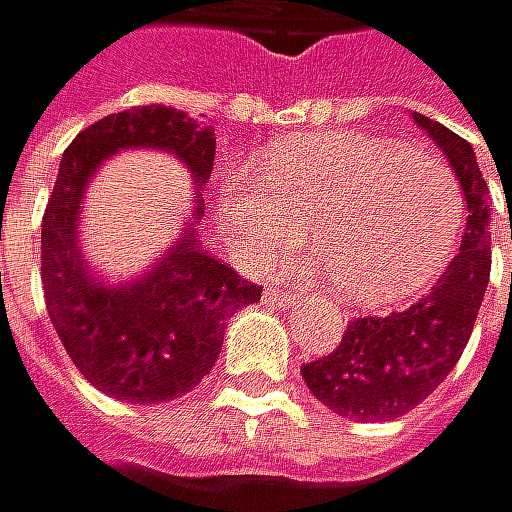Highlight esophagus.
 Listing matches in <instances>:
<instances>
[{
    "instance_id": "1",
    "label": "esophagus",
    "mask_w": 512,
    "mask_h": 512,
    "mask_svg": "<svg viewBox=\"0 0 512 512\" xmlns=\"http://www.w3.org/2000/svg\"><path fill=\"white\" fill-rule=\"evenodd\" d=\"M267 300H273V303H291V300H297V294L288 291V288H267Z\"/></svg>"
}]
</instances>
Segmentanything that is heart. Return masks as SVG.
Wrapping results in <instances>:
<instances>
[{
	"label": "heart",
	"mask_w": 512,
	"mask_h": 512,
	"mask_svg": "<svg viewBox=\"0 0 512 512\" xmlns=\"http://www.w3.org/2000/svg\"><path fill=\"white\" fill-rule=\"evenodd\" d=\"M254 170L227 173L218 197L224 236L248 267L297 248L312 227L348 303L393 306L426 291L456 251L465 197L432 155L333 131L276 143Z\"/></svg>",
	"instance_id": "b5f03b06"
}]
</instances>
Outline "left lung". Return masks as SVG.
Segmentation results:
<instances>
[{
	"label": "left lung",
	"instance_id": "obj_1",
	"mask_svg": "<svg viewBox=\"0 0 512 512\" xmlns=\"http://www.w3.org/2000/svg\"><path fill=\"white\" fill-rule=\"evenodd\" d=\"M414 122L444 149L468 200L459 254L435 288L405 312L348 321L339 348L303 366L315 399L348 420L384 423L414 411L459 363L492 270V194L468 140L414 113Z\"/></svg>",
	"mask_w": 512,
	"mask_h": 512
}]
</instances>
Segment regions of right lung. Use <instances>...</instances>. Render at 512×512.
Wrapping results in <instances>:
<instances>
[{"label":"right lung","instance_id":"1","mask_svg":"<svg viewBox=\"0 0 512 512\" xmlns=\"http://www.w3.org/2000/svg\"><path fill=\"white\" fill-rule=\"evenodd\" d=\"M164 149L206 185L215 161L212 128L164 104L110 113L83 128L59 161L41 221V285L47 315L77 372L101 393L158 405L191 393L215 366L227 318L261 300V285L212 258L185 221V233L140 279L110 285L83 264L77 221L89 176L119 149ZM203 200L191 218L203 215Z\"/></svg>","mask_w":512,"mask_h":512}]
</instances>
